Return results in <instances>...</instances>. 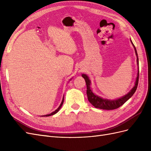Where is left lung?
Masks as SVG:
<instances>
[{
  "label": "left lung",
  "instance_id": "8db88e82",
  "mask_svg": "<svg viewBox=\"0 0 151 151\" xmlns=\"http://www.w3.org/2000/svg\"><path fill=\"white\" fill-rule=\"evenodd\" d=\"M131 42L132 43V45H133L134 49H135V54L137 55V63L139 64V58H138V55L137 52L136 48L134 46V45L132 43L131 41ZM83 77H84V79H85V81L86 83V86H87V96H88V98L89 101L91 103V104L93 105V106L95 108H99V109H107V110H111V109H115L118 108L120 107L121 106L124 104L128 99H129L133 94L135 93V91L137 88V86L139 83V68L138 70V74H137V77L136 81H135V84L134 87L130 91V92L126 94L124 96H123L121 98L117 99L115 100H108L106 99H103L101 98H100L98 96L95 95L93 92L91 90L90 88V84L91 82L90 80L89 79L88 77L87 76L86 74H83L82 75Z\"/></svg>",
  "mask_w": 151,
  "mask_h": 151
}]
</instances>
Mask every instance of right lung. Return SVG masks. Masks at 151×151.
I'll return each mask as SVG.
<instances>
[{
  "label": "right lung",
  "instance_id": "1",
  "mask_svg": "<svg viewBox=\"0 0 151 151\" xmlns=\"http://www.w3.org/2000/svg\"><path fill=\"white\" fill-rule=\"evenodd\" d=\"M63 99H64V98H63V100H62V103H61V104H60V106H59V107L56 109L55 111H53V112H52V113H50V114H48V115H43V116H51V115H53L54 114H55V113H57L58 111H59V109H60V108L62 107V104H63Z\"/></svg>",
  "mask_w": 151,
  "mask_h": 151
}]
</instances>
